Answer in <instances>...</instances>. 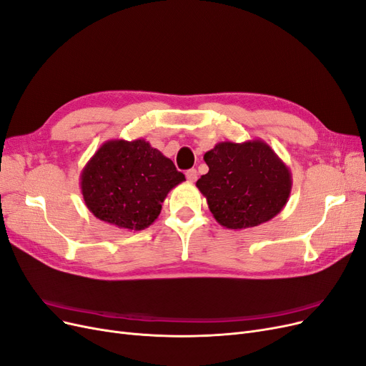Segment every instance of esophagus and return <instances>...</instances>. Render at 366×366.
<instances>
[{"label":"esophagus","instance_id":"1","mask_svg":"<svg viewBox=\"0 0 366 366\" xmlns=\"http://www.w3.org/2000/svg\"><path fill=\"white\" fill-rule=\"evenodd\" d=\"M186 179H187V182H191V183L197 182V179H198L197 169H187V171H186Z\"/></svg>","mask_w":366,"mask_h":366}]
</instances>
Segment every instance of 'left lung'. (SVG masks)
Returning <instances> with one entry per match:
<instances>
[{
  "label": "left lung",
  "mask_w": 366,
  "mask_h": 366,
  "mask_svg": "<svg viewBox=\"0 0 366 366\" xmlns=\"http://www.w3.org/2000/svg\"><path fill=\"white\" fill-rule=\"evenodd\" d=\"M204 160L209 172L197 187L222 227H258L285 207L293 186L290 168L262 139L217 142Z\"/></svg>",
  "instance_id": "obj_1"
}]
</instances>
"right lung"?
Returning <instances> with one entry per match:
<instances>
[{
	"instance_id": "obj_1",
	"label": "right lung",
	"mask_w": 366,
	"mask_h": 366,
	"mask_svg": "<svg viewBox=\"0 0 366 366\" xmlns=\"http://www.w3.org/2000/svg\"><path fill=\"white\" fill-rule=\"evenodd\" d=\"M184 180L172 160L145 139H111L84 167L81 192L100 221L141 231L156 221L168 192Z\"/></svg>"
}]
</instances>
